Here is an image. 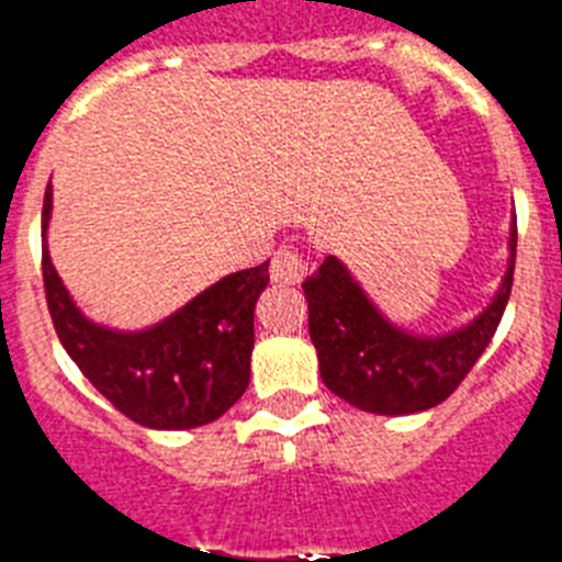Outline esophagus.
<instances>
[{
  "instance_id": "esophagus-1",
  "label": "esophagus",
  "mask_w": 562,
  "mask_h": 562,
  "mask_svg": "<svg viewBox=\"0 0 562 562\" xmlns=\"http://www.w3.org/2000/svg\"><path fill=\"white\" fill-rule=\"evenodd\" d=\"M306 272H310V261L295 247H281L270 261V278L276 284H301Z\"/></svg>"
}]
</instances>
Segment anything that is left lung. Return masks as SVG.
I'll list each match as a JSON object with an SVG mask.
<instances>
[{
	"label": "left lung",
	"mask_w": 562,
	"mask_h": 562,
	"mask_svg": "<svg viewBox=\"0 0 562 562\" xmlns=\"http://www.w3.org/2000/svg\"><path fill=\"white\" fill-rule=\"evenodd\" d=\"M518 225H509V265L493 304L448 335H411L374 306L340 258L326 256L304 281L310 337L326 389L380 416L436 408L461 385L493 340L513 292Z\"/></svg>",
	"instance_id": "1"
}]
</instances>
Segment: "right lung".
I'll return each mask as SVG.
<instances>
[{
    "mask_svg": "<svg viewBox=\"0 0 562 562\" xmlns=\"http://www.w3.org/2000/svg\"><path fill=\"white\" fill-rule=\"evenodd\" d=\"M49 211L53 186L42 211L44 292L58 340L81 374L143 428L188 430L220 419L250 382L252 312L270 261L231 272L148 329H106L78 310L49 261Z\"/></svg>",
    "mask_w": 562,
    "mask_h": 562,
    "instance_id": "right-lung-1",
    "label": "right lung"
}]
</instances>
